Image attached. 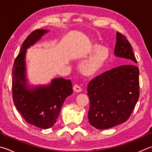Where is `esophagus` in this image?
Returning a JSON list of instances; mask_svg holds the SVG:
<instances>
[{"label": "esophagus", "instance_id": "esophagus-1", "mask_svg": "<svg viewBox=\"0 0 152 152\" xmlns=\"http://www.w3.org/2000/svg\"><path fill=\"white\" fill-rule=\"evenodd\" d=\"M73 90L74 92H80L82 91V88L80 86L75 84L73 87Z\"/></svg>", "mask_w": 152, "mask_h": 152}]
</instances>
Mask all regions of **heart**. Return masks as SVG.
I'll return each mask as SVG.
<instances>
[{
	"mask_svg": "<svg viewBox=\"0 0 152 152\" xmlns=\"http://www.w3.org/2000/svg\"><path fill=\"white\" fill-rule=\"evenodd\" d=\"M88 54H92L82 63L80 71L86 76H96L104 70L108 62L110 51L106 46L93 44L88 50Z\"/></svg>",
	"mask_w": 152,
	"mask_h": 152,
	"instance_id": "b5f03b06",
	"label": "heart"
}]
</instances>
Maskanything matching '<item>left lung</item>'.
<instances>
[{
	"label": "left lung",
	"mask_w": 152,
	"mask_h": 152,
	"mask_svg": "<svg viewBox=\"0 0 152 152\" xmlns=\"http://www.w3.org/2000/svg\"><path fill=\"white\" fill-rule=\"evenodd\" d=\"M115 56L137 63L132 46L125 36L117 32ZM139 69L134 64L122 65L95 77L88 86L90 99L89 123L98 129H108L125 122L140 96Z\"/></svg>",
	"instance_id": "obj_1"
}]
</instances>
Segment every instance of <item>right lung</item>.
<instances>
[{"mask_svg": "<svg viewBox=\"0 0 152 152\" xmlns=\"http://www.w3.org/2000/svg\"><path fill=\"white\" fill-rule=\"evenodd\" d=\"M48 30L37 29L24 41L12 68V93L14 104L27 123L42 129L51 128L56 122L62 106L73 92L70 80L54 78L51 84L30 88L26 84V49L39 40Z\"/></svg>", "mask_w": 152, "mask_h": 152, "instance_id": "right-lung-1", "label": "right lung"}]
</instances>
